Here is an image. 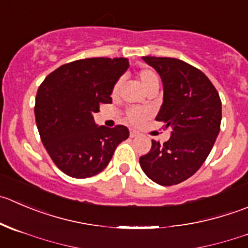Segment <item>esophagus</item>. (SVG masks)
Listing matches in <instances>:
<instances>
[{"label": "esophagus", "mask_w": 248, "mask_h": 248, "mask_svg": "<svg viewBox=\"0 0 248 248\" xmlns=\"http://www.w3.org/2000/svg\"><path fill=\"white\" fill-rule=\"evenodd\" d=\"M139 136V133L137 131H134V129H131V131H129V137H131V138H134V137H138Z\"/></svg>", "instance_id": "1"}]
</instances>
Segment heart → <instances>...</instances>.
Listing matches in <instances>:
<instances>
[{
  "label": "heart",
  "instance_id": "obj_1",
  "mask_svg": "<svg viewBox=\"0 0 248 248\" xmlns=\"http://www.w3.org/2000/svg\"><path fill=\"white\" fill-rule=\"evenodd\" d=\"M138 78L141 82V85L144 86V88L146 90V92L149 90H151V88H158V85H160V78H158L157 74L155 71L150 70V69H141L138 73ZM120 83L121 82L117 81L115 83L114 88H112V94L114 95L119 91ZM149 116H150V111L148 109H144V108H132L126 114L127 121L131 124H134V126L141 124Z\"/></svg>",
  "mask_w": 248,
  "mask_h": 248
}]
</instances>
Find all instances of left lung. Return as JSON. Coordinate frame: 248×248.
<instances>
[{"label": "left lung", "mask_w": 248, "mask_h": 248, "mask_svg": "<svg viewBox=\"0 0 248 248\" xmlns=\"http://www.w3.org/2000/svg\"><path fill=\"white\" fill-rule=\"evenodd\" d=\"M160 75L163 103L156 121L172 128L163 144L151 140L140 156L141 170L163 186L179 184L202 166L217 139L222 121V102L207 76L175 58L143 57Z\"/></svg>", "instance_id": "1"}]
</instances>
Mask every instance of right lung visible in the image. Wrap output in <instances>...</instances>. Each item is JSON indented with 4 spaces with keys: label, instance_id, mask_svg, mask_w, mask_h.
Returning a JSON list of instances; mask_svg holds the SVG:
<instances>
[{
    "label": "right lung",
    "instance_id": "1",
    "mask_svg": "<svg viewBox=\"0 0 248 248\" xmlns=\"http://www.w3.org/2000/svg\"><path fill=\"white\" fill-rule=\"evenodd\" d=\"M126 58H87L59 66L38 87L35 117L41 140L62 172L88 178L102 172L116 146L126 140V126H97L93 114L112 102L111 92L128 69Z\"/></svg>",
    "mask_w": 248,
    "mask_h": 248
}]
</instances>
